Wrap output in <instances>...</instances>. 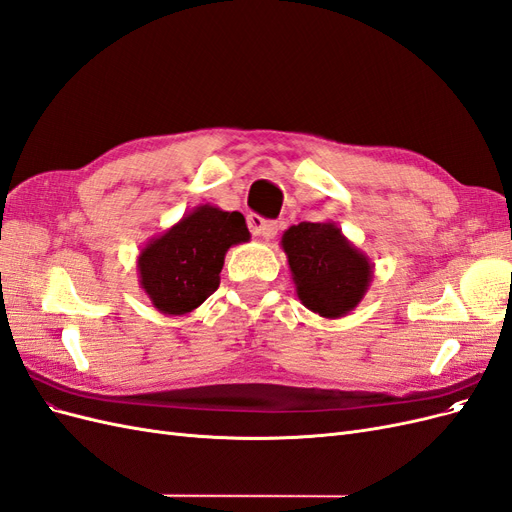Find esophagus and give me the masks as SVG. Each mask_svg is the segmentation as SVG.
Masks as SVG:
<instances>
[{
	"mask_svg": "<svg viewBox=\"0 0 512 512\" xmlns=\"http://www.w3.org/2000/svg\"><path fill=\"white\" fill-rule=\"evenodd\" d=\"M247 226H250L252 235L262 237V239H273L277 235V222L260 218L258 213L247 215Z\"/></svg>",
	"mask_w": 512,
	"mask_h": 512,
	"instance_id": "esophagus-1",
	"label": "esophagus"
}]
</instances>
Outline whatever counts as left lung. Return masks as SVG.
I'll return each instance as SVG.
<instances>
[{"instance_id": "1", "label": "left lung", "mask_w": 512, "mask_h": 512, "mask_svg": "<svg viewBox=\"0 0 512 512\" xmlns=\"http://www.w3.org/2000/svg\"><path fill=\"white\" fill-rule=\"evenodd\" d=\"M282 247L301 303L324 318H342L359 305L371 282V262L333 222L290 226Z\"/></svg>"}]
</instances>
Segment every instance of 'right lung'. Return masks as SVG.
<instances>
[{
    "label": "right lung",
    "instance_id": "1",
    "mask_svg": "<svg viewBox=\"0 0 512 512\" xmlns=\"http://www.w3.org/2000/svg\"><path fill=\"white\" fill-rule=\"evenodd\" d=\"M250 239L239 211L200 205L138 256L141 286L162 314L181 316L196 309L220 286L228 247Z\"/></svg>",
    "mask_w": 512,
    "mask_h": 512
}]
</instances>
